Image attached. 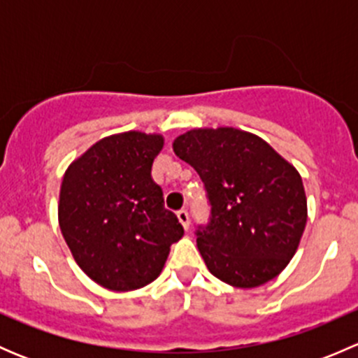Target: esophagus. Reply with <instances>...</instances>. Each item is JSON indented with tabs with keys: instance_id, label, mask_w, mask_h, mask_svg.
<instances>
[{
	"instance_id": "1",
	"label": "esophagus",
	"mask_w": 358,
	"mask_h": 358,
	"mask_svg": "<svg viewBox=\"0 0 358 358\" xmlns=\"http://www.w3.org/2000/svg\"><path fill=\"white\" fill-rule=\"evenodd\" d=\"M178 220H180V223H182V225H183V229L189 230L190 218H189V213H187V209H180V211H178Z\"/></svg>"
}]
</instances>
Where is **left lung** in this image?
<instances>
[{
  "mask_svg": "<svg viewBox=\"0 0 358 358\" xmlns=\"http://www.w3.org/2000/svg\"><path fill=\"white\" fill-rule=\"evenodd\" d=\"M173 150L208 190L211 222L197 232V249L209 272L243 289L275 279L308 218L298 169L258 135L230 126L190 129Z\"/></svg>",
  "mask_w": 358,
  "mask_h": 358,
  "instance_id": "1",
  "label": "left lung"
}]
</instances>
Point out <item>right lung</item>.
Here are the masks:
<instances>
[{
  "label": "right lung",
  "instance_id": "1",
  "mask_svg": "<svg viewBox=\"0 0 358 358\" xmlns=\"http://www.w3.org/2000/svg\"><path fill=\"white\" fill-rule=\"evenodd\" d=\"M162 147L159 133H115L66 169L60 232L79 268L106 289L135 291L156 280L183 236L150 176Z\"/></svg>",
  "mask_w": 358,
  "mask_h": 358
}]
</instances>
